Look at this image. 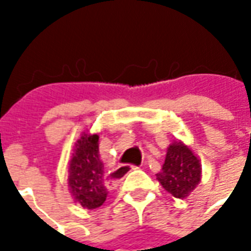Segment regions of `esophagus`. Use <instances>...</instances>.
<instances>
[{"label":"esophagus","instance_id":"esophagus-1","mask_svg":"<svg viewBox=\"0 0 251 251\" xmlns=\"http://www.w3.org/2000/svg\"><path fill=\"white\" fill-rule=\"evenodd\" d=\"M137 168H140V167H133V165H121V167L115 168L114 171L109 175V177L113 183H118V181H121V180L124 179V177H125L126 175L129 174L130 171Z\"/></svg>","mask_w":251,"mask_h":251}]
</instances>
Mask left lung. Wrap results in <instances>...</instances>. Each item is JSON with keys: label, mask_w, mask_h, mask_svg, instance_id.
I'll list each match as a JSON object with an SVG mask.
<instances>
[{"label": "left lung", "mask_w": 251, "mask_h": 251, "mask_svg": "<svg viewBox=\"0 0 251 251\" xmlns=\"http://www.w3.org/2000/svg\"><path fill=\"white\" fill-rule=\"evenodd\" d=\"M156 177L167 192L177 199H185L201 180V164L192 149L177 140L167 149L163 168Z\"/></svg>", "instance_id": "1"}]
</instances>
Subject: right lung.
I'll return each mask as SVG.
<instances>
[{"mask_svg": "<svg viewBox=\"0 0 251 251\" xmlns=\"http://www.w3.org/2000/svg\"><path fill=\"white\" fill-rule=\"evenodd\" d=\"M103 163L99 156V136L83 133L68 163V189L75 203L94 210L107 198Z\"/></svg>", "mask_w": 251, "mask_h": 251, "instance_id": "right-lung-1", "label": "right lung"}]
</instances>
